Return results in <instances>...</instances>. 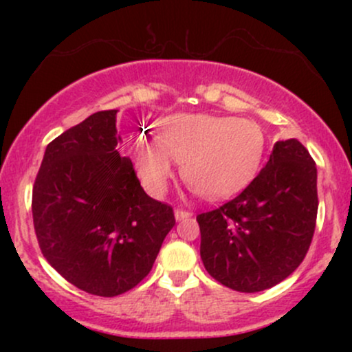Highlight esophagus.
<instances>
[{
  "instance_id": "obj_1",
  "label": "esophagus",
  "mask_w": 352,
  "mask_h": 352,
  "mask_svg": "<svg viewBox=\"0 0 352 352\" xmlns=\"http://www.w3.org/2000/svg\"><path fill=\"white\" fill-rule=\"evenodd\" d=\"M192 217V212L190 210H184V208H177L175 210V218L177 220H185V218Z\"/></svg>"
}]
</instances>
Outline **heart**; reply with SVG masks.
Returning <instances> with one entry per match:
<instances>
[{
  "label": "heart",
  "mask_w": 352,
  "mask_h": 352,
  "mask_svg": "<svg viewBox=\"0 0 352 352\" xmlns=\"http://www.w3.org/2000/svg\"><path fill=\"white\" fill-rule=\"evenodd\" d=\"M263 151V131L253 120L179 114L162 120L155 140H137L135 164L152 193L167 187L175 160L188 187L207 199H221L252 179Z\"/></svg>",
  "instance_id": "obj_1"
}]
</instances>
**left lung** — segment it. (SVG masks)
Wrapping results in <instances>:
<instances>
[{
	"mask_svg": "<svg viewBox=\"0 0 352 352\" xmlns=\"http://www.w3.org/2000/svg\"><path fill=\"white\" fill-rule=\"evenodd\" d=\"M316 164L300 140L274 144L243 192L197 215L200 256L218 283L241 293L272 288L308 253L318 215Z\"/></svg>",
	"mask_w": 352,
	"mask_h": 352,
	"instance_id": "obj_1",
	"label": "left lung"
}]
</instances>
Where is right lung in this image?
Listing matches in <instances>:
<instances>
[{"label": "right lung", "instance_id": "obj_1", "mask_svg": "<svg viewBox=\"0 0 352 352\" xmlns=\"http://www.w3.org/2000/svg\"><path fill=\"white\" fill-rule=\"evenodd\" d=\"M117 111H100L46 147L33 187V223L52 268L96 296L122 294L151 273L175 225L117 151Z\"/></svg>", "mask_w": 352, "mask_h": 352}]
</instances>
